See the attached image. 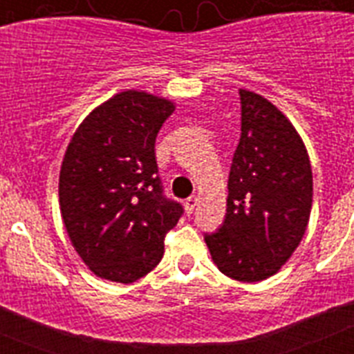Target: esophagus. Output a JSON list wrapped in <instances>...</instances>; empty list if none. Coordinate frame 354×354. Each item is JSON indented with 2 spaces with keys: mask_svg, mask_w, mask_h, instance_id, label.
Instances as JSON below:
<instances>
[{
  "mask_svg": "<svg viewBox=\"0 0 354 354\" xmlns=\"http://www.w3.org/2000/svg\"><path fill=\"white\" fill-rule=\"evenodd\" d=\"M196 204H198V198H196V196H189V198L184 200V209H186L187 214H192V212L195 211Z\"/></svg>",
  "mask_w": 354,
  "mask_h": 354,
  "instance_id": "34e87169",
  "label": "esophagus"
}]
</instances>
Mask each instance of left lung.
I'll return each instance as SVG.
<instances>
[{
  "label": "left lung",
  "instance_id": "8db88e82",
  "mask_svg": "<svg viewBox=\"0 0 354 354\" xmlns=\"http://www.w3.org/2000/svg\"><path fill=\"white\" fill-rule=\"evenodd\" d=\"M241 138L228 174L227 214L205 243L218 270L239 282L273 277L308 225L312 168L299 134L277 106L239 90Z\"/></svg>",
  "mask_w": 354,
  "mask_h": 354
}]
</instances>
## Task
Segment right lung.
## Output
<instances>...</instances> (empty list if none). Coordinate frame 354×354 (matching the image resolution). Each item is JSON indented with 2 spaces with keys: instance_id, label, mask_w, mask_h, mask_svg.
Here are the masks:
<instances>
[{
  "instance_id": "1",
  "label": "right lung",
  "mask_w": 354,
  "mask_h": 354,
  "mask_svg": "<svg viewBox=\"0 0 354 354\" xmlns=\"http://www.w3.org/2000/svg\"><path fill=\"white\" fill-rule=\"evenodd\" d=\"M174 104L127 90L95 108L72 136L60 209L72 245L97 277L133 283L159 264L184 209L162 189L156 136Z\"/></svg>"
}]
</instances>
